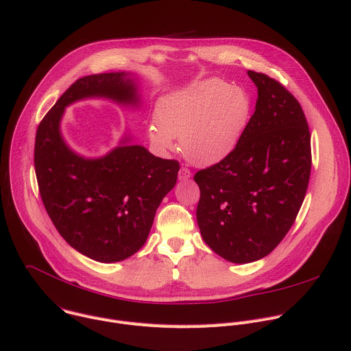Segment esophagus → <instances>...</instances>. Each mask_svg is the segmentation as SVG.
I'll use <instances>...</instances> for the list:
<instances>
[{"label": "esophagus", "instance_id": "obj_1", "mask_svg": "<svg viewBox=\"0 0 351 351\" xmlns=\"http://www.w3.org/2000/svg\"><path fill=\"white\" fill-rule=\"evenodd\" d=\"M190 176H192V172H190L189 168L182 167V168L179 169V175H178L179 180H187V179H190Z\"/></svg>", "mask_w": 351, "mask_h": 351}]
</instances>
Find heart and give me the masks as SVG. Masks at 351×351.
Masks as SVG:
<instances>
[{
  "instance_id": "1",
  "label": "heart",
  "mask_w": 351,
  "mask_h": 351,
  "mask_svg": "<svg viewBox=\"0 0 351 351\" xmlns=\"http://www.w3.org/2000/svg\"><path fill=\"white\" fill-rule=\"evenodd\" d=\"M250 114V99L238 86L204 81L161 102L148 137L161 152L182 140L184 156L196 165H214L237 147Z\"/></svg>"
}]
</instances>
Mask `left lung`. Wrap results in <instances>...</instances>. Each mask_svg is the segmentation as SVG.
I'll return each mask as SVG.
<instances>
[{"label": "left lung", "mask_w": 351, "mask_h": 351, "mask_svg": "<svg viewBox=\"0 0 351 351\" xmlns=\"http://www.w3.org/2000/svg\"><path fill=\"white\" fill-rule=\"evenodd\" d=\"M256 110L235 149L200 169L197 224L204 242L232 263L259 261L282 241L302 206L312 165L300 102L281 82L247 71Z\"/></svg>", "instance_id": "8db88e82"}]
</instances>
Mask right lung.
<instances>
[{"instance_id":"add662e5","label":"right lung","mask_w":351,"mask_h":351,"mask_svg":"<svg viewBox=\"0 0 351 351\" xmlns=\"http://www.w3.org/2000/svg\"><path fill=\"white\" fill-rule=\"evenodd\" d=\"M124 73L77 80L38 125L35 172L43 206L58 234L85 256L120 262L147 241L156 208L173 189L179 162L154 156L141 145H120L99 159H85L62 141L64 108L88 97L136 104V88Z\"/></svg>"}]
</instances>
